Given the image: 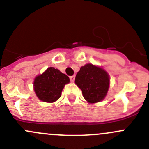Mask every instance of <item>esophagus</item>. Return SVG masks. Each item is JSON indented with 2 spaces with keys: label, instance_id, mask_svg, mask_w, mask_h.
<instances>
[{
  "label": "esophagus",
  "instance_id": "34e87169",
  "mask_svg": "<svg viewBox=\"0 0 149 149\" xmlns=\"http://www.w3.org/2000/svg\"><path fill=\"white\" fill-rule=\"evenodd\" d=\"M75 77H76V76H70V81H71V82H74Z\"/></svg>",
  "mask_w": 149,
  "mask_h": 149
}]
</instances>
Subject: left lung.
Masks as SVG:
<instances>
[{"instance_id":"8db88e82","label":"left lung","mask_w":149,"mask_h":149,"mask_svg":"<svg viewBox=\"0 0 149 149\" xmlns=\"http://www.w3.org/2000/svg\"><path fill=\"white\" fill-rule=\"evenodd\" d=\"M75 83L82 91L83 96L88 103L100 102L106 97L110 84V77L102 68L91 63L81 67Z\"/></svg>"}]
</instances>
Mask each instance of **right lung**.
I'll use <instances>...</instances> for the list:
<instances>
[{"instance_id":"obj_1","label":"right lung","mask_w":149,"mask_h":149,"mask_svg":"<svg viewBox=\"0 0 149 149\" xmlns=\"http://www.w3.org/2000/svg\"><path fill=\"white\" fill-rule=\"evenodd\" d=\"M69 82L68 76L57 68L50 67L35 78L33 88L39 99L43 102L53 103L60 98L64 86Z\"/></svg>"}]
</instances>
